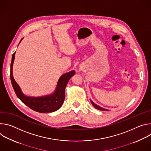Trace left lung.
Listing matches in <instances>:
<instances>
[{
    "label": "left lung",
    "mask_w": 151,
    "mask_h": 151,
    "mask_svg": "<svg viewBox=\"0 0 151 151\" xmlns=\"http://www.w3.org/2000/svg\"><path fill=\"white\" fill-rule=\"evenodd\" d=\"M90 101H91V104H93V106L95 107L96 109H98V110H100V111H109L108 109H104V108H103V107H100V106H99V105H97V104H95L91 100H90Z\"/></svg>",
    "instance_id": "1"
}]
</instances>
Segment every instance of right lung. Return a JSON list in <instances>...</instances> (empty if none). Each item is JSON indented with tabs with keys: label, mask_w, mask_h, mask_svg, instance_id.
<instances>
[{
	"label": "right lung",
	"mask_w": 151,
	"mask_h": 151,
	"mask_svg": "<svg viewBox=\"0 0 151 151\" xmlns=\"http://www.w3.org/2000/svg\"><path fill=\"white\" fill-rule=\"evenodd\" d=\"M23 39H21L19 43ZM15 55V52L12 54V57L10 77L13 88L18 98L30 109L37 112L50 113L59 109L65 99V91H65L66 85L69 79L75 75V71L72 70L62 75L58 81L55 91L52 93L40 97L27 96L21 91V88L16 82L13 76L12 69Z\"/></svg>",
	"instance_id": "1"
}]
</instances>
